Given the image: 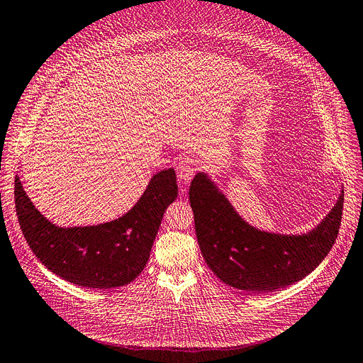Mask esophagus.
<instances>
[{"mask_svg": "<svg viewBox=\"0 0 363 363\" xmlns=\"http://www.w3.org/2000/svg\"><path fill=\"white\" fill-rule=\"evenodd\" d=\"M198 169H199V161L196 157H192V156L182 157L177 164V177L183 183H189Z\"/></svg>", "mask_w": 363, "mask_h": 363, "instance_id": "obj_1", "label": "esophagus"}]
</instances>
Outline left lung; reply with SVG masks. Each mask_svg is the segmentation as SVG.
Segmentation results:
<instances>
[{"label": "left lung", "instance_id": "8db88e82", "mask_svg": "<svg viewBox=\"0 0 363 363\" xmlns=\"http://www.w3.org/2000/svg\"><path fill=\"white\" fill-rule=\"evenodd\" d=\"M196 238L208 268L225 284L245 292H274L314 271L341 226L344 191L325 220L306 235H279L245 223L206 174L191 183Z\"/></svg>", "mask_w": 363, "mask_h": 363}]
</instances>
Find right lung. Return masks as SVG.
<instances>
[{
	"mask_svg": "<svg viewBox=\"0 0 363 363\" xmlns=\"http://www.w3.org/2000/svg\"><path fill=\"white\" fill-rule=\"evenodd\" d=\"M172 168L152 177L137 204L119 219L84 228H57L33 206L19 177L14 204L22 234L40 262L64 280L91 289L131 283L146 267L159 225L177 198Z\"/></svg>",
	"mask_w": 363,
	"mask_h": 363,
	"instance_id": "add662e5",
	"label": "right lung"
}]
</instances>
